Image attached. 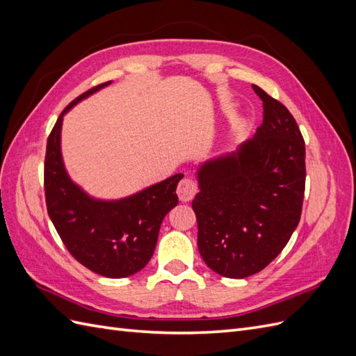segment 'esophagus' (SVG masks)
<instances>
[{
    "instance_id": "obj_1",
    "label": "esophagus",
    "mask_w": 356,
    "mask_h": 356,
    "mask_svg": "<svg viewBox=\"0 0 356 356\" xmlns=\"http://www.w3.org/2000/svg\"><path fill=\"white\" fill-rule=\"evenodd\" d=\"M177 193H178V197L181 202H188L191 200L193 197H195V195L197 193V182L196 179L193 178H182L179 181L178 184V188H177Z\"/></svg>"
}]
</instances>
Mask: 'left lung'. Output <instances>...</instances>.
Listing matches in <instances>:
<instances>
[{
    "label": "left lung",
    "mask_w": 356,
    "mask_h": 356,
    "mask_svg": "<svg viewBox=\"0 0 356 356\" xmlns=\"http://www.w3.org/2000/svg\"><path fill=\"white\" fill-rule=\"evenodd\" d=\"M263 101V123L234 153L197 170L191 202L197 248L209 268L242 279L270 264L301 217L306 147L286 106L252 84Z\"/></svg>",
    "instance_id": "obj_1"
}]
</instances>
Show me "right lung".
<instances>
[{
  "label": "right lung",
  "instance_id": "right-lung-1",
  "mask_svg": "<svg viewBox=\"0 0 356 356\" xmlns=\"http://www.w3.org/2000/svg\"><path fill=\"white\" fill-rule=\"evenodd\" d=\"M111 81L95 86L63 110L47 138L44 193L49 217L70 254L89 270L106 277H126L153 257L160 224L178 204L177 174L120 200L93 199L75 186L60 154L62 120L72 106Z\"/></svg>",
  "mask_w": 356,
  "mask_h": 356
}]
</instances>
